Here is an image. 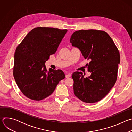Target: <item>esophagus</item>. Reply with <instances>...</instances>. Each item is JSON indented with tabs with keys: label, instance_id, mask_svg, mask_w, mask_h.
I'll return each instance as SVG.
<instances>
[{
	"label": "esophagus",
	"instance_id": "esophagus-1",
	"mask_svg": "<svg viewBox=\"0 0 132 132\" xmlns=\"http://www.w3.org/2000/svg\"><path fill=\"white\" fill-rule=\"evenodd\" d=\"M71 76V74L69 73H67V75H66V78H69Z\"/></svg>",
	"mask_w": 132,
	"mask_h": 132
}]
</instances>
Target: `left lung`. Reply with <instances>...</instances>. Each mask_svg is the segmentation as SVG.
I'll return each mask as SVG.
<instances>
[{
    "label": "left lung",
    "instance_id": "obj_1",
    "mask_svg": "<svg viewBox=\"0 0 132 132\" xmlns=\"http://www.w3.org/2000/svg\"><path fill=\"white\" fill-rule=\"evenodd\" d=\"M72 45L79 48L87 64L90 76L85 78L82 72L72 73L74 95L82 101L92 103L102 99L114 86L120 63L119 51L105 32L81 30L71 36Z\"/></svg>",
    "mask_w": 132,
    "mask_h": 132
}]
</instances>
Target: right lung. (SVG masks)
I'll return each mask as SVG.
<instances>
[{
  "instance_id": "1",
  "label": "right lung",
  "mask_w": 132,
  "mask_h": 132,
  "mask_svg": "<svg viewBox=\"0 0 132 132\" xmlns=\"http://www.w3.org/2000/svg\"><path fill=\"white\" fill-rule=\"evenodd\" d=\"M67 30L48 27L32 29L18 45L14 53L13 76L23 95L40 101L50 96L59 82L65 77L61 70L45 65L55 53Z\"/></svg>"
}]
</instances>
